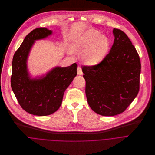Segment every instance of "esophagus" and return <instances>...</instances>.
Returning <instances> with one entry per match:
<instances>
[{
	"label": "esophagus",
	"mask_w": 155,
	"mask_h": 155,
	"mask_svg": "<svg viewBox=\"0 0 155 155\" xmlns=\"http://www.w3.org/2000/svg\"><path fill=\"white\" fill-rule=\"evenodd\" d=\"M77 71H78V74L82 75L83 74V72H82V68L81 67H78Z\"/></svg>",
	"instance_id": "obj_1"
}]
</instances>
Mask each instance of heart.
Returning a JSON list of instances; mask_svg holds the SVG:
<instances>
[{
    "label": "heart",
    "mask_w": 155,
    "mask_h": 155,
    "mask_svg": "<svg viewBox=\"0 0 155 155\" xmlns=\"http://www.w3.org/2000/svg\"><path fill=\"white\" fill-rule=\"evenodd\" d=\"M109 46L110 42L107 36L91 29L73 42L71 49L73 51L81 52V60L84 63L94 65L104 58Z\"/></svg>",
    "instance_id": "1"
}]
</instances>
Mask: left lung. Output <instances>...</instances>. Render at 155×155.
Wrapping results in <instances>:
<instances>
[{"mask_svg":"<svg viewBox=\"0 0 155 155\" xmlns=\"http://www.w3.org/2000/svg\"><path fill=\"white\" fill-rule=\"evenodd\" d=\"M114 43L98 64L82 67L88 104L95 113L107 116L120 114L137 97L140 89L141 63L128 36L113 28Z\"/></svg>","mask_w":155,"mask_h":155,"instance_id":"left-lung-1","label":"left lung"}]
</instances>
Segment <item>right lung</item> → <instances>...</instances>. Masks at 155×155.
<instances>
[{"mask_svg": "<svg viewBox=\"0 0 155 155\" xmlns=\"http://www.w3.org/2000/svg\"><path fill=\"white\" fill-rule=\"evenodd\" d=\"M51 34L52 31L45 27L34 29L25 36L12 59L11 88L22 109L33 115L47 116L57 110L66 89L77 75L78 66L73 63L56 67L38 79L29 76L27 60L31 48L35 41Z\"/></svg>", "mask_w": 155, "mask_h": 155, "instance_id": "1", "label": "right lung"}]
</instances>
